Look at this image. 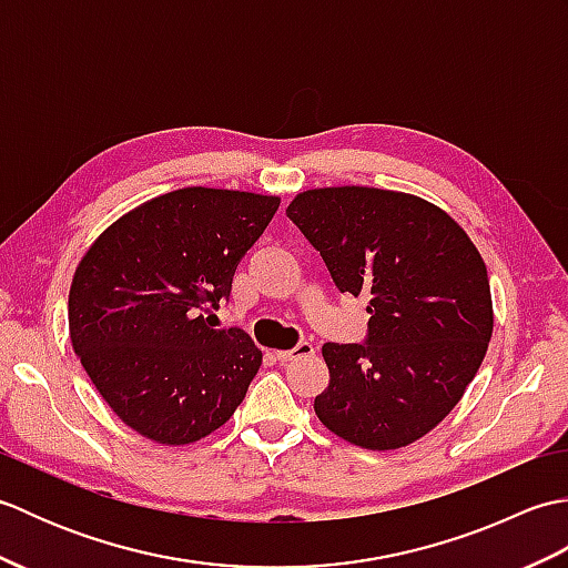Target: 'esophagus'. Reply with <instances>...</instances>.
<instances>
[{"mask_svg": "<svg viewBox=\"0 0 568 568\" xmlns=\"http://www.w3.org/2000/svg\"><path fill=\"white\" fill-rule=\"evenodd\" d=\"M312 354H315V346H312L310 342H300L293 348H285V352H275L277 361H283V364H287V361H295L300 356H312Z\"/></svg>", "mask_w": 568, "mask_h": 568, "instance_id": "esophagus-1", "label": "esophagus"}]
</instances>
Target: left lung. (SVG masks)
<instances>
[{"label":"left lung","instance_id":"8db88e82","mask_svg":"<svg viewBox=\"0 0 568 568\" xmlns=\"http://www.w3.org/2000/svg\"><path fill=\"white\" fill-rule=\"evenodd\" d=\"M285 214L342 293L371 297L366 344L322 346V425L371 452L425 437L462 400L493 334L488 271L474 241L437 204L395 190L317 187Z\"/></svg>","mask_w":568,"mask_h":568}]
</instances>
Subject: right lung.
Segmentation results:
<instances>
[{
	"mask_svg": "<svg viewBox=\"0 0 568 568\" xmlns=\"http://www.w3.org/2000/svg\"><path fill=\"white\" fill-rule=\"evenodd\" d=\"M277 204L241 190L165 192L119 216L78 263L72 348L104 403L141 437L200 442L246 397L261 348L241 329H214L210 317Z\"/></svg>",
	"mask_w": 568,
	"mask_h": 568,
	"instance_id": "right-lung-1",
	"label": "right lung"
}]
</instances>
